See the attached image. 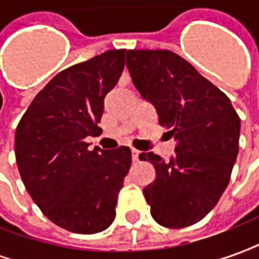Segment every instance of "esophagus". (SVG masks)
Masks as SVG:
<instances>
[{"label":"esophagus","mask_w":259,"mask_h":259,"mask_svg":"<svg viewBox=\"0 0 259 259\" xmlns=\"http://www.w3.org/2000/svg\"><path fill=\"white\" fill-rule=\"evenodd\" d=\"M139 155H140V152L135 150V148H132V159H133V162H137L139 161Z\"/></svg>","instance_id":"34e87169"}]
</instances>
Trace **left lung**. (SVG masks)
<instances>
[{"mask_svg": "<svg viewBox=\"0 0 259 259\" xmlns=\"http://www.w3.org/2000/svg\"><path fill=\"white\" fill-rule=\"evenodd\" d=\"M126 65L141 97L157 109L159 124L176 140L169 161L154 152L139 155L155 169L143 190L152 218L165 228L194 225L228 187L239 152V115L223 91L172 51L129 50Z\"/></svg>", "mask_w": 259, "mask_h": 259, "instance_id": "left-lung-1", "label": "left lung"}]
</instances>
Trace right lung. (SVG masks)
Listing matches in <instances>:
<instances>
[{"label":"right lung","instance_id":"1","mask_svg":"<svg viewBox=\"0 0 259 259\" xmlns=\"http://www.w3.org/2000/svg\"><path fill=\"white\" fill-rule=\"evenodd\" d=\"M126 50H109L69 66L31 101L15 135V157L26 190L46 217L79 234L102 232L115 219L132 163L129 147L89 150L104 98L118 83Z\"/></svg>","mask_w":259,"mask_h":259}]
</instances>
